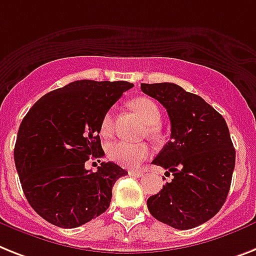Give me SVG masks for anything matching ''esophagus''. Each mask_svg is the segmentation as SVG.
<instances>
[{"label":"esophagus","mask_w":256,"mask_h":256,"mask_svg":"<svg viewBox=\"0 0 256 256\" xmlns=\"http://www.w3.org/2000/svg\"><path fill=\"white\" fill-rule=\"evenodd\" d=\"M130 175H132V176H134V178H141L144 175L142 171H137V170H130Z\"/></svg>","instance_id":"1"}]
</instances>
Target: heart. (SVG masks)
Here are the masks:
<instances>
[{
    "mask_svg": "<svg viewBox=\"0 0 256 256\" xmlns=\"http://www.w3.org/2000/svg\"><path fill=\"white\" fill-rule=\"evenodd\" d=\"M130 107L140 115L141 119L149 126V133L157 132V124L161 122V111L157 103L150 98L140 96L130 100ZM114 130V112L108 111L103 116L100 123V133L103 136H110ZM152 150L148 144H130L126 141H116L107 148V156L114 162L122 164L124 168H138L149 156Z\"/></svg>",
    "mask_w": 256,
    "mask_h": 256,
    "instance_id": "obj_1",
    "label": "heart"
}]
</instances>
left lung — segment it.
<instances>
[{"instance_id":"1","label":"left lung","mask_w":256,"mask_h":256,"mask_svg":"<svg viewBox=\"0 0 256 256\" xmlns=\"http://www.w3.org/2000/svg\"><path fill=\"white\" fill-rule=\"evenodd\" d=\"M141 90L168 114L170 141L152 164L174 176L148 199V209L175 229L199 226L221 209L232 184L236 149L226 122L202 96L175 84H141Z\"/></svg>"}]
</instances>
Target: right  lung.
Instances as JSON below:
<instances>
[{
    "label": "right lung",
    "mask_w": 256,
    "mask_h": 256,
    "mask_svg": "<svg viewBox=\"0 0 256 256\" xmlns=\"http://www.w3.org/2000/svg\"><path fill=\"white\" fill-rule=\"evenodd\" d=\"M130 88L126 81L70 82L42 96L23 118L14 161L27 202L46 221L72 229L107 210L115 182L128 171L102 162L92 172L85 162L104 156L103 116Z\"/></svg>",
    "instance_id": "right-lung-1"
}]
</instances>
